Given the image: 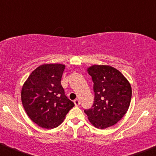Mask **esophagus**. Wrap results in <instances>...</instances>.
<instances>
[{"label":"esophagus","instance_id":"esophagus-1","mask_svg":"<svg viewBox=\"0 0 156 156\" xmlns=\"http://www.w3.org/2000/svg\"><path fill=\"white\" fill-rule=\"evenodd\" d=\"M74 104H75V105H76V106H78V105H80V102L78 99L74 100Z\"/></svg>","mask_w":156,"mask_h":156}]
</instances>
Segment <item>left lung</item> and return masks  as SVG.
I'll return each mask as SVG.
<instances>
[{"label":"left lung","mask_w":156,"mask_h":156,"mask_svg":"<svg viewBox=\"0 0 156 156\" xmlns=\"http://www.w3.org/2000/svg\"><path fill=\"white\" fill-rule=\"evenodd\" d=\"M92 76L95 98L93 106L84 110L90 122L98 129L116 124L126 114L132 98V87L116 69L93 65L87 69Z\"/></svg>","instance_id":"left-lung-1"}]
</instances>
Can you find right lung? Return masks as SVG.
<instances>
[{
    "instance_id": "right-lung-1",
    "label": "right lung",
    "mask_w": 156,
    "mask_h": 156,
    "mask_svg": "<svg viewBox=\"0 0 156 156\" xmlns=\"http://www.w3.org/2000/svg\"><path fill=\"white\" fill-rule=\"evenodd\" d=\"M65 65L46 63L35 69L23 84L22 105L32 122L51 129L63 122L74 103L61 84Z\"/></svg>"
}]
</instances>
